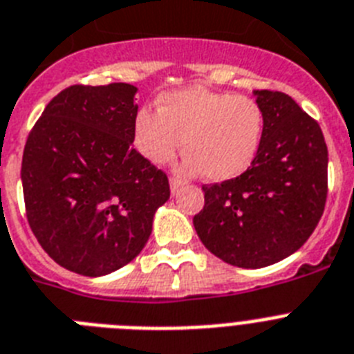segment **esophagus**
Returning <instances> with one entry per match:
<instances>
[{
  "instance_id": "34e87169",
  "label": "esophagus",
  "mask_w": 354,
  "mask_h": 354,
  "mask_svg": "<svg viewBox=\"0 0 354 354\" xmlns=\"http://www.w3.org/2000/svg\"><path fill=\"white\" fill-rule=\"evenodd\" d=\"M180 186H183V183H180L179 179H175V177H171V179H170V189H171V195H175V193L179 192Z\"/></svg>"
}]
</instances>
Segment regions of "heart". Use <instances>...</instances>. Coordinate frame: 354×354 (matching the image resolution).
<instances>
[{
  "mask_svg": "<svg viewBox=\"0 0 354 354\" xmlns=\"http://www.w3.org/2000/svg\"><path fill=\"white\" fill-rule=\"evenodd\" d=\"M263 127V109L256 100L192 87L162 95L157 114L140 111L134 120V145L145 159L165 165L183 141V170L223 183L252 165Z\"/></svg>",
  "mask_w": 354,
  "mask_h": 354,
  "instance_id": "heart-1",
  "label": "heart"
}]
</instances>
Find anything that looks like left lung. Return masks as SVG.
<instances>
[{
  "instance_id": "1",
  "label": "left lung",
  "mask_w": 354,
  "mask_h": 354,
  "mask_svg": "<svg viewBox=\"0 0 354 354\" xmlns=\"http://www.w3.org/2000/svg\"><path fill=\"white\" fill-rule=\"evenodd\" d=\"M265 116L258 156L240 177L202 186L193 218L201 241L234 267L261 268L304 245L328 195L321 127L285 93L254 91Z\"/></svg>"
}]
</instances>
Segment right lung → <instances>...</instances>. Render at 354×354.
Listing matches in <instances>:
<instances>
[{
    "instance_id": "obj_1",
    "label": "right lung",
    "mask_w": 354,
    "mask_h": 354,
    "mask_svg": "<svg viewBox=\"0 0 354 354\" xmlns=\"http://www.w3.org/2000/svg\"><path fill=\"white\" fill-rule=\"evenodd\" d=\"M138 87L71 86L33 125L21 183L28 223L55 263L98 277L131 263L170 198L165 171L134 147Z\"/></svg>"
}]
</instances>
